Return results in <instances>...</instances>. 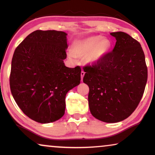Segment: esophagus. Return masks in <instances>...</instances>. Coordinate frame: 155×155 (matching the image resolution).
<instances>
[{"mask_svg":"<svg viewBox=\"0 0 155 155\" xmlns=\"http://www.w3.org/2000/svg\"><path fill=\"white\" fill-rule=\"evenodd\" d=\"M84 71H82L81 72V80H82V79H83V77H84Z\"/></svg>","mask_w":155,"mask_h":155,"instance_id":"obj_1","label":"esophagus"}]
</instances>
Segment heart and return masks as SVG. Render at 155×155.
I'll list each match as a JSON object with an SVG mask.
<instances>
[{
  "label": "heart",
  "instance_id": "b5f03b06",
  "mask_svg": "<svg viewBox=\"0 0 155 155\" xmlns=\"http://www.w3.org/2000/svg\"><path fill=\"white\" fill-rule=\"evenodd\" d=\"M111 44L108 39H103L101 36H94L80 40L73 46V52L70 51L68 54L71 61H75L76 56L87 55V60L90 62L99 61L109 50Z\"/></svg>",
  "mask_w": 155,
  "mask_h": 155
}]
</instances>
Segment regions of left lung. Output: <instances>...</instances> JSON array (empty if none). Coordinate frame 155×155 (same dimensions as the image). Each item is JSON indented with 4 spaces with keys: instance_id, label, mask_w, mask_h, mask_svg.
Segmentation results:
<instances>
[{
    "instance_id": "left-lung-1",
    "label": "left lung",
    "mask_w": 155,
    "mask_h": 155,
    "mask_svg": "<svg viewBox=\"0 0 155 155\" xmlns=\"http://www.w3.org/2000/svg\"><path fill=\"white\" fill-rule=\"evenodd\" d=\"M111 51L83 67L89 86V107L94 118L106 123L126 119L135 111L147 80V68L140 44L123 31L112 32Z\"/></svg>"
}]
</instances>
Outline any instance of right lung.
<instances>
[{"mask_svg": "<svg viewBox=\"0 0 155 155\" xmlns=\"http://www.w3.org/2000/svg\"><path fill=\"white\" fill-rule=\"evenodd\" d=\"M67 34L36 30L15 50L10 75L12 97L23 113L41 124L60 119L65 95L80 83L81 68L65 65Z\"/></svg>", "mask_w": 155, "mask_h": 155, "instance_id": "add662e5", "label": "right lung"}]
</instances>
